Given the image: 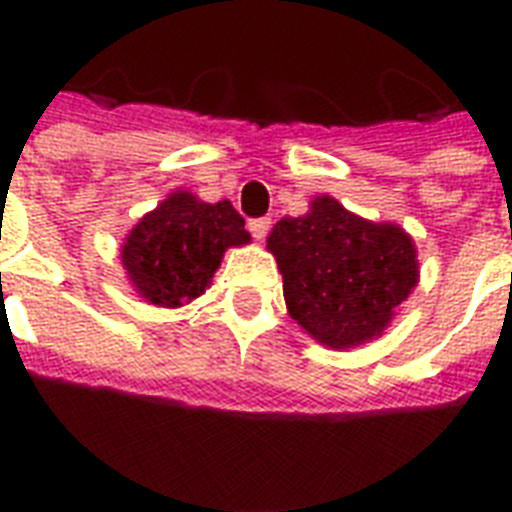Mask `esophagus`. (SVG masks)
I'll return each instance as SVG.
<instances>
[{"instance_id": "obj_1", "label": "esophagus", "mask_w": 512, "mask_h": 512, "mask_svg": "<svg viewBox=\"0 0 512 512\" xmlns=\"http://www.w3.org/2000/svg\"><path fill=\"white\" fill-rule=\"evenodd\" d=\"M271 231V217H257V220H249V233L255 236V241H263Z\"/></svg>"}]
</instances>
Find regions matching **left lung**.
<instances>
[{
	"label": "left lung",
	"instance_id": "8db88e82",
	"mask_svg": "<svg viewBox=\"0 0 512 512\" xmlns=\"http://www.w3.org/2000/svg\"><path fill=\"white\" fill-rule=\"evenodd\" d=\"M289 316L324 348H356L380 337L420 281L409 233L374 223L332 196H313L308 212L281 217L268 233Z\"/></svg>",
	"mask_w": 512,
	"mask_h": 512
}]
</instances>
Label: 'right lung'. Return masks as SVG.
Returning <instances> with one entry per match:
<instances>
[{
  "mask_svg": "<svg viewBox=\"0 0 512 512\" xmlns=\"http://www.w3.org/2000/svg\"><path fill=\"white\" fill-rule=\"evenodd\" d=\"M252 236L231 201H201L177 188L124 236L122 265L135 295L156 308H180L204 295L225 249Z\"/></svg>",
  "mask_w": 512,
  "mask_h": 512,
  "instance_id": "right-lung-1",
  "label": "right lung"
}]
</instances>
